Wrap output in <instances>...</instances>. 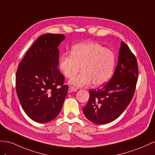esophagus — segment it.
Here are the masks:
<instances>
[{"label":"esophagus","mask_w":155,"mask_h":155,"mask_svg":"<svg viewBox=\"0 0 155 155\" xmlns=\"http://www.w3.org/2000/svg\"><path fill=\"white\" fill-rule=\"evenodd\" d=\"M77 90H78L77 88H75V87H74V86H70L69 88V90H68V92L71 93L72 92H76Z\"/></svg>","instance_id":"1"}]
</instances>
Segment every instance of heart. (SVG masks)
I'll return each instance as SVG.
<instances>
[{
	"instance_id": "1",
	"label": "heart",
	"mask_w": 155,
	"mask_h": 155,
	"mask_svg": "<svg viewBox=\"0 0 155 155\" xmlns=\"http://www.w3.org/2000/svg\"><path fill=\"white\" fill-rule=\"evenodd\" d=\"M115 66V57L112 51L98 43L83 42L74 45L71 54L63 53L59 67L67 78H73L70 83L81 87L92 82L95 86L105 84L111 78Z\"/></svg>"
}]
</instances>
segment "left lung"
Here are the masks:
<instances>
[{
  "label": "left lung",
  "instance_id": "left-lung-1",
  "mask_svg": "<svg viewBox=\"0 0 155 155\" xmlns=\"http://www.w3.org/2000/svg\"><path fill=\"white\" fill-rule=\"evenodd\" d=\"M137 59L122 41L117 66L111 79L97 90H90L83 108L85 117L95 124H107L124 111L134 95L138 78Z\"/></svg>",
  "mask_w": 155,
  "mask_h": 155
}]
</instances>
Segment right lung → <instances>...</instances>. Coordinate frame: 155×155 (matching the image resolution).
<instances>
[{
	"label": "right lung",
	"mask_w": 155,
	"mask_h": 155,
	"mask_svg": "<svg viewBox=\"0 0 155 155\" xmlns=\"http://www.w3.org/2000/svg\"><path fill=\"white\" fill-rule=\"evenodd\" d=\"M65 37L47 33L34 42L19 63L15 88L25 113L40 123L52 120L60 113L68 86L58 69V47Z\"/></svg>",
	"instance_id": "1"
}]
</instances>
